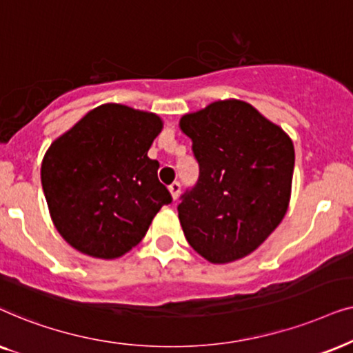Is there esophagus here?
<instances>
[{"label":"esophagus","instance_id":"34e87169","mask_svg":"<svg viewBox=\"0 0 353 353\" xmlns=\"http://www.w3.org/2000/svg\"><path fill=\"white\" fill-rule=\"evenodd\" d=\"M169 192H171L172 200H177V196H179V194H181V184H179V182H172V184L169 185Z\"/></svg>","mask_w":353,"mask_h":353}]
</instances>
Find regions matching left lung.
Masks as SVG:
<instances>
[{"label":"left lung","instance_id":"left-lung-1","mask_svg":"<svg viewBox=\"0 0 353 353\" xmlns=\"http://www.w3.org/2000/svg\"><path fill=\"white\" fill-rule=\"evenodd\" d=\"M200 164L177 206L194 250L213 265L255 252L284 219L292 194V139L250 103L228 98L181 117Z\"/></svg>","mask_w":353,"mask_h":353}]
</instances>
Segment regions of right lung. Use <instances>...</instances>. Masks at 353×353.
Listing matches in <instances>:
<instances>
[{
  "label": "right lung",
  "instance_id": "add662e5",
  "mask_svg": "<svg viewBox=\"0 0 353 353\" xmlns=\"http://www.w3.org/2000/svg\"><path fill=\"white\" fill-rule=\"evenodd\" d=\"M163 119L119 103L93 108L54 139L41 161L50 216L83 255L116 260L137 245L171 195L148 158Z\"/></svg>",
  "mask_w": 353,
  "mask_h": 353
}]
</instances>
